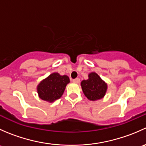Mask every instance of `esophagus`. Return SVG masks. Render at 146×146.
Returning a JSON list of instances; mask_svg holds the SVG:
<instances>
[{"mask_svg":"<svg viewBox=\"0 0 146 146\" xmlns=\"http://www.w3.org/2000/svg\"><path fill=\"white\" fill-rule=\"evenodd\" d=\"M73 82H74V83H79V82H80V78H77L73 80Z\"/></svg>","mask_w":146,"mask_h":146,"instance_id":"esophagus-1","label":"esophagus"}]
</instances>
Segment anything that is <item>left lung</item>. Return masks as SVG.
<instances>
[{
    "instance_id": "8db88e82",
    "label": "left lung",
    "mask_w": 146,
    "mask_h": 146,
    "mask_svg": "<svg viewBox=\"0 0 146 146\" xmlns=\"http://www.w3.org/2000/svg\"><path fill=\"white\" fill-rule=\"evenodd\" d=\"M82 90L85 96L90 101L102 99L107 90V84L95 72L88 74V80H82Z\"/></svg>"
}]
</instances>
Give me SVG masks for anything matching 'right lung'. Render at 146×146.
Instances as JSON below:
<instances>
[{
  "label": "right lung",
  "instance_id": "obj_1",
  "mask_svg": "<svg viewBox=\"0 0 146 146\" xmlns=\"http://www.w3.org/2000/svg\"><path fill=\"white\" fill-rule=\"evenodd\" d=\"M69 82L68 76H61L58 73H51L36 86L38 96L42 100L53 102L61 98Z\"/></svg>",
  "mask_w": 146,
  "mask_h": 146
}]
</instances>
